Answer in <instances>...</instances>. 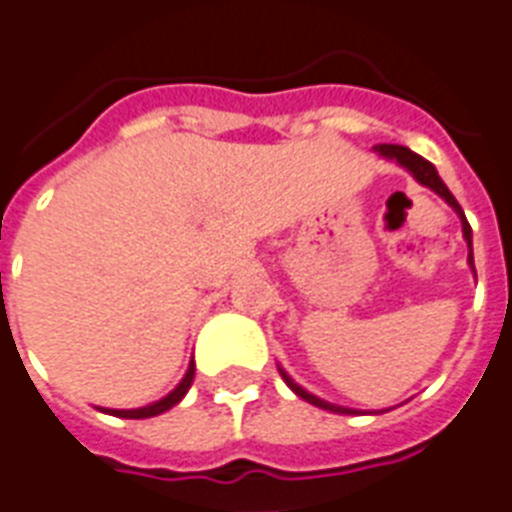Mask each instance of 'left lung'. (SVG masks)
<instances>
[{
    "instance_id": "left-lung-1",
    "label": "left lung",
    "mask_w": 512,
    "mask_h": 512,
    "mask_svg": "<svg viewBox=\"0 0 512 512\" xmlns=\"http://www.w3.org/2000/svg\"><path fill=\"white\" fill-rule=\"evenodd\" d=\"M372 150H375V153H378L380 158H388V161L399 163L402 169H407L412 174V177L418 179L420 185L428 187V190H433V192H436V195H439L441 200H444V203H449V206H452V211H455V214L460 216V222H463V237H465V243H468V248H470L468 264H470V269H473V275H476V267H473V230H470L468 219H465L463 208H460V203H457V200H455V195H452V192H449V187L444 185V182H441L436 166H433L431 161H425V158H420L418 153H412L410 147H404V145H375V147H372ZM277 370H280L282 380L288 383L290 391H293V394H296V396H301L304 402L314 404V407H320V410L338 412V415H357V410H351V407H338V404H330V402H325V399H320V396L309 394V391L298 386L296 380L290 378L288 372L282 370L280 365H277Z\"/></svg>"
}]
</instances>
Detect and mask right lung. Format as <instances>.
Here are the masks:
<instances>
[{"label":"right lung","mask_w":512,"mask_h":512,"mask_svg":"<svg viewBox=\"0 0 512 512\" xmlns=\"http://www.w3.org/2000/svg\"><path fill=\"white\" fill-rule=\"evenodd\" d=\"M192 378H195V362H190V367H187V372H185V378L179 380V386L174 388V391H169V394L163 396V399H158V402L147 404V407H137V410H108V407H97V410L105 412V415H116V418H129V420L155 418V415H161V412L171 410L174 404H179L182 399H185V394L190 391V386H192Z\"/></svg>","instance_id":"add662e5"}]
</instances>
